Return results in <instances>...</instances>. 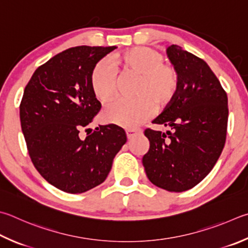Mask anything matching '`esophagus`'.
<instances>
[{"instance_id": "esophagus-1", "label": "esophagus", "mask_w": 248, "mask_h": 248, "mask_svg": "<svg viewBox=\"0 0 248 248\" xmlns=\"http://www.w3.org/2000/svg\"><path fill=\"white\" fill-rule=\"evenodd\" d=\"M125 133H127V138L128 139H132L136 136H139V134L142 133V130L139 128H133V129H127L125 130Z\"/></svg>"}]
</instances>
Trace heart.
Here are the masks:
<instances>
[{"label": "heart", "mask_w": 248, "mask_h": 248, "mask_svg": "<svg viewBox=\"0 0 248 248\" xmlns=\"http://www.w3.org/2000/svg\"><path fill=\"white\" fill-rule=\"evenodd\" d=\"M154 48L133 47L117 53L111 62L121 75L138 77L133 101H119L107 107L103 112L106 123L124 128H134L145 120L153 111V104L163 108L177 96L180 78L177 69ZM90 85L94 97L105 105L116 96L117 82L110 67L105 62H97L90 76Z\"/></svg>", "instance_id": "obj_1"}]
</instances>
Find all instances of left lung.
Segmentation results:
<instances>
[{"label": "left lung", "mask_w": 248, "mask_h": 248, "mask_svg": "<svg viewBox=\"0 0 248 248\" xmlns=\"http://www.w3.org/2000/svg\"><path fill=\"white\" fill-rule=\"evenodd\" d=\"M177 69V96L153 124L170 127L161 132L147 128L150 150L142 163L147 178L169 192H183L199 184L217 163L228 127V96L205 61L181 46L167 48Z\"/></svg>", "instance_id": "obj_1"}]
</instances>
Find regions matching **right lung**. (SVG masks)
I'll list each match as a JSON object with an SVG mask.
<instances>
[{"label":"right lung","mask_w":248,"mask_h":248,"mask_svg":"<svg viewBox=\"0 0 248 248\" xmlns=\"http://www.w3.org/2000/svg\"><path fill=\"white\" fill-rule=\"evenodd\" d=\"M116 46H75L38 67L20 103L21 130L39 173L58 190L87 192L105 181L127 136L116 124L80 139L101 109L90 76ZM89 130V129H87Z\"/></svg>","instance_id":"right-lung-1"}]
</instances>
